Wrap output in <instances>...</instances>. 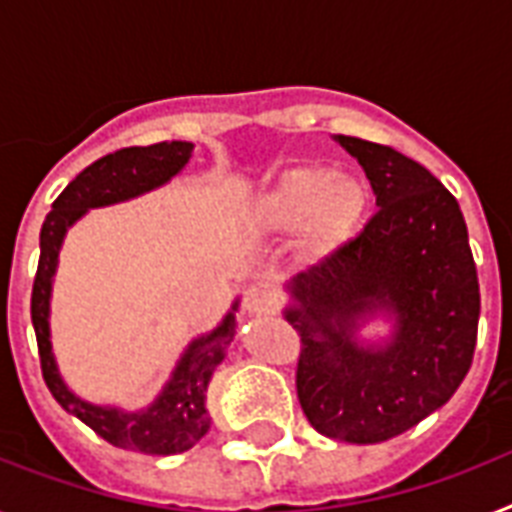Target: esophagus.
Instances as JSON below:
<instances>
[{"label": "esophagus", "mask_w": 512, "mask_h": 512, "mask_svg": "<svg viewBox=\"0 0 512 512\" xmlns=\"http://www.w3.org/2000/svg\"><path fill=\"white\" fill-rule=\"evenodd\" d=\"M276 297L265 284H252L244 289V311L247 313H271Z\"/></svg>", "instance_id": "1"}]
</instances>
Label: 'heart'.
<instances>
[{
    "mask_svg": "<svg viewBox=\"0 0 512 512\" xmlns=\"http://www.w3.org/2000/svg\"><path fill=\"white\" fill-rule=\"evenodd\" d=\"M369 191L356 177H340L321 164H300L265 188L244 212L252 239H279L303 231V255L327 260L364 223Z\"/></svg>",
    "mask_w": 512,
    "mask_h": 512,
    "instance_id": "heart-1",
    "label": "heart"
}]
</instances>
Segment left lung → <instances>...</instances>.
<instances>
[{
    "mask_svg": "<svg viewBox=\"0 0 512 512\" xmlns=\"http://www.w3.org/2000/svg\"><path fill=\"white\" fill-rule=\"evenodd\" d=\"M372 185L377 212L335 255L292 281L297 398L321 436L380 444L444 406L478 337V273L460 204L396 148L337 135ZM388 310L397 337L361 349L355 321Z\"/></svg>",
    "mask_w": 512,
    "mask_h": 512,
    "instance_id": "8db88e82",
    "label": "left lung"
}]
</instances>
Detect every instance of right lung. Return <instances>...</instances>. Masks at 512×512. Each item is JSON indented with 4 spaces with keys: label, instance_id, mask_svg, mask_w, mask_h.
Instances as JSON below:
<instances>
[{
    "label": "right lung",
    "instance_id": "right-lung-1",
    "mask_svg": "<svg viewBox=\"0 0 512 512\" xmlns=\"http://www.w3.org/2000/svg\"><path fill=\"white\" fill-rule=\"evenodd\" d=\"M191 143L172 140L154 146L119 148L114 154L92 162L87 170L66 185V191L52 201L39 233V265H36L34 289H31V321H34L39 364L47 388L66 412L90 425L103 441L143 454H177L191 449L209 430L207 385L215 366L223 361L225 348L231 345L236 321L233 313L207 337L191 342L180 364L172 372V380L162 390V396L148 406L146 412L124 414L119 409L84 404L63 385L50 350V287L52 273L58 265V252L68 225H74L90 207H106L114 201H124L146 193L156 185L167 183L172 175L183 170L191 159ZM236 311V305H233Z\"/></svg>",
    "mask_w": 512,
    "mask_h": 512
}]
</instances>
